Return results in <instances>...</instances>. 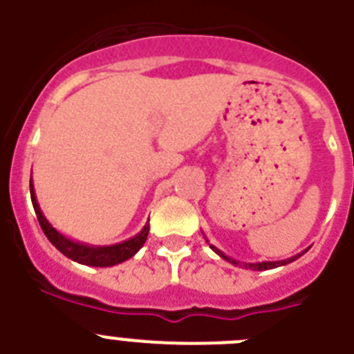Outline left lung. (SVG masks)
Returning <instances> with one entry per match:
<instances>
[{
	"label": "left lung",
	"instance_id": "8db88e82",
	"mask_svg": "<svg viewBox=\"0 0 354 354\" xmlns=\"http://www.w3.org/2000/svg\"><path fill=\"white\" fill-rule=\"evenodd\" d=\"M204 237H205V236H204ZM205 241H207V237H205ZM207 245L211 246L212 252L218 253V255H220L221 259H225V261L230 262V264H234V266H241V268H246V270H253V271L274 270V268H278V266H286V264H289V262L296 261V259L301 257V253H305V252H306V250H305V252L298 253V255H294V257H290V259H286V261H274V262H270V261H264V262H248V264H246V262H243V264H241L239 261H234V259H230V257H228V255H225V253L221 252V250H218V248H216L214 245H211V243H209V241H207Z\"/></svg>",
	"mask_w": 354,
	"mask_h": 354
}]
</instances>
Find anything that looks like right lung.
<instances>
[{"label":"right lung","instance_id":"1","mask_svg":"<svg viewBox=\"0 0 354 354\" xmlns=\"http://www.w3.org/2000/svg\"><path fill=\"white\" fill-rule=\"evenodd\" d=\"M30 193H31V202H33V209L39 218V223L42 227L44 234L51 241V245L56 250H60L65 257L71 261L80 262L84 266H92V268H109V266L120 264V262L127 261L133 255L138 253V250L145 245L147 236H149V223L142 228V232L136 234L134 237L127 241H122L118 245H109V246H92L84 245L80 241H74L71 237H65L64 234L58 232L55 227L48 221V218L44 216L42 209H40L39 202H37L35 187H33V180L30 179Z\"/></svg>","mask_w":354,"mask_h":354}]
</instances>
